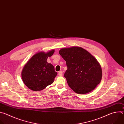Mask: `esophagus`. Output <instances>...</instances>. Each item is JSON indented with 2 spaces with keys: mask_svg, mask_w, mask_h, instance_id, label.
Returning <instances> with one entry per match:
<instances>
[{
  "mask_svg": "<svg viewBox=\"0 0 124 124\" xmlns=\"http://www.w3.org/2000/svg\"><path fill=\"white\" fill-rule=\"evenodd\" d=\"M58 76H62L63 75V72H62V71H59V72H58Z\"/></svg>",
  "mask_w": 124,
  "mask_h": 124,
  "instance_id": "esophagus-1",
  "label": "esophagus"
}]
</instances>
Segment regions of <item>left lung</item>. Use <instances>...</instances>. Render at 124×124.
<instances>
[{
    "instance_id": "1",
    "label": "left lung",
    "mask_w": 124,
    "mask_h": 124,
    "mask_svg": "<svg viewBox=\"0 0 124 124\" xmlns=\"http://www.w3.org/2000/svg\"><path fill=\"white\" fill-rule=\"evenodd\" d=\"M59 53L66 61L64 74L68 85L77 93L93 90L102 78L101 67L97 59L85 49L77 46L63 48Z\"/></svg>"
}]
</instances>
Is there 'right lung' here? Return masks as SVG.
<instances>
[{"instance_id": "add662e5", "label": "right lung", "mask_w": 124, "mask_h": 124, "mask_svg": "<svg viewBox=\"0 0 124 124\" xmlns=\"http://www.w3.org/2000/svg\"><path fill=\"white\" fill-rule=\"evenodd\" d=\"M54 52V49L47 53L38 52L25 65L22 77L24 84L30 89L41 91L54 82L57 73L55 71L54 66L47 63L46 60Z\"/></svg>"}]
</instances>
